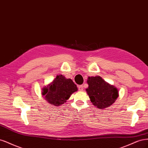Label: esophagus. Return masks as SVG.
Here are the masks:
<instances>
[{
    "label": "esophagus",
    "instance_id": "obj_1",
    "mask_svg": "<svg viewBox=\"0 0 148 148\" xmlns=\"http://www.w3.org/2000/svg\"><path fill=\"white\" fill-rule=\"evenodd\" d=\"M78 89H79V90H80V91H82V90H84L83 85H79V86H78Z\"/></svg>",
    "mask_w": 148,
    "mask_h": 148
}]
</instances>
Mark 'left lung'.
Masks as SVG:
<instances>
[{"mask_svg": "<svg viewBox=\"0 0 148 148\" xmlns=\"http://www.w3.org/2000/svg\"><path fill=\"white\" fill-rule=\"evenodd\" d=\"M87 84L86 91L90 101L100 109L110 106L119 97L117 89L106 83L100 76L89 77Z\"/></svg>", "mask_w": 148, "mask_h": 148, "instance_id": "obj_1", "label": "left lung"}]
</instances>
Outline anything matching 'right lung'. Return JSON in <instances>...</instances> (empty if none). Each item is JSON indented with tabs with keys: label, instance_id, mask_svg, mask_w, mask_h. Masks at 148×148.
Instances as JSON below:
<instances>
[{
	"label": "right lung",
	"instance_id": "add662e5",
	"mask_svg": "<svg viewBox=\"0 0 148 148\" xmlns=\"http://www.w3.org/2000/svg\"><path fill=\"white\" fill-rule=\"evenodd\" d=\"M77 90V87L72 80L59 75L52 83L43 88L42 95L50 104L57 106L66 102Z\"/></svg>",
	"mask_w": 148,
	"mask_h": 148
}]
</instances>
